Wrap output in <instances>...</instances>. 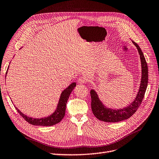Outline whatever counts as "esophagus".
<instances>
[{"instance_id": "obj_1", "label": "esophagus", "mask_w": 159, "mask_h": 159, "mask_svg": "<svg viewBox=\"0 0 159 159\" xmlns=\"http://www.w3.org/2000/svg\"><path fill=\"white\" fill-rule=\"evenodd\" d=\"M87 80L86 78L84 77V76H81V77H80V78H78V83H79L80 84H85L86 82H87Z\"/></svg>"}]
</instances>
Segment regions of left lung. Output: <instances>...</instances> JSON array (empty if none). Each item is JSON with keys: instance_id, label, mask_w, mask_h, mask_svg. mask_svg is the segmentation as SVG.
<instances>
[{"instance_id": "left-lung-1", "label": "left lung", "mask_w": 159, "mask_h": 159, "mask_svg": "<svg viewBox=\"0 0 159 159\" xmlns=\"http://www.w3.org/2000/svg\"><path fill=\"white\" fill-rule=\"evenodd\" d=\"M133 43L138 50L142 67L141 81L138 93L134 101L131 103L129 106L123 109L114 110V109L107 108L104 106L98 98L96 92L91 89L90 91L91 98V110L95 116L101 121L106 122H117L130 118L138 110L143 99L147 84H148V67H147V64L141 49L136 43L133 41Z\"/></svg>"}]
</instances>
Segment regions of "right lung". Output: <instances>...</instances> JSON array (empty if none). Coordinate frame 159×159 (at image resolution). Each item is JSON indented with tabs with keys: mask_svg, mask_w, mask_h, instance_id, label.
I'll list each match as a JSON object with an SVG mask.
<instances>
[{
	"mask_svg": "<svg viewBox=\"0 0 159 159\" xmlns=\"http://www.w3.org/2000/svg\"><path fill=\"white\" fill-rule=\"evenodd\" d=\"M75 86H76V84L72 83V84L70 85V86L68 87V88H66L62 91L61 98H60L57 110L52 114H51L50 116L43 118H39V119L30 118L28 116H25V115L22 112H21L16 107V108L18 112V113L23 117V118L30 124L35 125H43V126H51V125H55L61 122L64 117L65 111H66V106L68 99L71 93V92L72 91V90L74 89V87Z\"/></svg>",
	"mask_w": 159,
	"mask_h": 159,
	"instance_id": "1",
	"label": "right lung"
}]
</instances>
